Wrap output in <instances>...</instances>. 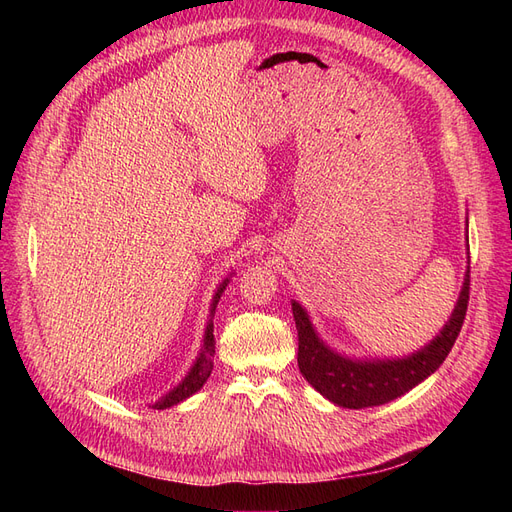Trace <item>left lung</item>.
<instances>
[{"label":"left lung","mask_w":512,"mask_h":512,"mask_svg":"<svg viewBox=\"0 0 512 512\" xmlns=\"http://www.w3.org/2000/svg\"><path fill=\"white\" fill-rule=\"evenodd\" d=\"M470 301V271L463 280L457 305L444 329L431 342L404 359H348L318 337L305 309L292 301L299 333V369L303 378L333 404L361 410L382 406L401 397L436 371L451 352Z\"/></svg>","instance_id":"8db88e82"}]
</instances>
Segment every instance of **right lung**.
<instances>
[{
  "instance_id": "obj_1",
  "label": "right lung",
  "mask_w": 512,
  "mask_h": 512,
  "mask_svg": "<svg viewBox=\"0 0 512 512\" xmlns=\"http://www.w3.org/2000/svg\"><path fill=\"white\" fill-rule=\"evenodd\" d=\"M228 284V277L220 284L218 292H215L213 303H211V316L215 314V305H218L222 292ZM213 354H215V337H213V320H209L207 329H205V337H203V348H200V354L196 356V361L192 365V369L188 371V376H185L173 391H168L164 397H160L156 404H151L153 410H166L170 406H177L179 401L188 399L190 395H194L196 391L203 389V384L207 382V378L211 376V369H213Z\"/></svg>"
}]
</instances>
